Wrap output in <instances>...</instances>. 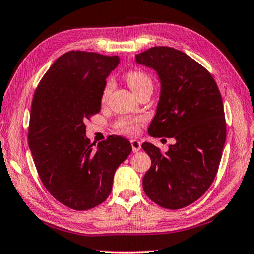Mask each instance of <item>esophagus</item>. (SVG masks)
<instances>
[{
	"label": "esophagus",
	"mask_w": 254,
	"mask_h": 254,
	"mask_svg": "<svg viewBox=\"0 0 254 254\" xmlns=\"http://www.w3.org/2000/svg\"><path fill=\"white\" fill-rule=\"evenodd\" d=\"M130 143H131V147H132V151H133V152H137V151L140 150V148H141L140 141L133 139V140L130 141Z\"/></svg>",
	"instance_id": "1"
}]
</instances>
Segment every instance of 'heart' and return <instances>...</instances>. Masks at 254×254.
<instances>
[{"label": "heart", "mask_w": 254, "mask_h": 254, "mask_svg": "<svg viewBox=\"0 0 254 254\" xmlns=\"http://www.w3.org/2000/svg\"><path fill=\"white\" fill-rule=\"evenodd\" d=\"M125 80L129 85V87L132 89L137 96L141 93L146 92V90H152V78L151 76L143 71L141 69H131L128 70L125 74ZM114 87V83L112 79H107L102 92V100L106 102L108 99L109 95H111ZM143 124L142 118H123L118 121L115 125V128L118 132L123 133V135L133 136L139 132V129Z\"/></svg>", "instance_id": "obj_1"}]
</instances>
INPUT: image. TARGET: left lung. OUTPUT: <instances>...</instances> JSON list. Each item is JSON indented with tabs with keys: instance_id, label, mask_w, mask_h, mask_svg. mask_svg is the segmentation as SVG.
I'll return each mask as SVG.
<instances>
[{
	"instance_id": "obj_1",
	"label": "left lung",
	"mask_w": 254,
	"mask_h": 254,
	"mask_svg": "<svg viewBox=\"0 0 254 254\" xmlns=\"http://www.w3.org/2000/svg\"><path fill=\"white\" fill-rule=\"evenodd\" d=\"M136 61L156 69L161 83L148 133L176 139L166 154L142 143L151 159L143 190L162 208H185L202 197L219 169L227 137L221 94L209 70L181 51L156 46L137 54Z\"/></svg>"
}]
</instances>
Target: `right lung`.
Returning a JSON list of instances; mask_svg holds the SVG:
<instances>
[{
    "instance_id": "obj_1",
    "label": "right lung",
    "mask_w": 254,
    "mask_h": 254,
    "mask_svg": "<svg viewBox=\"0 0 254 254\" xmlns=\"http://www.w3.org/2000/svg\"><path fill=\"white\" fill-rule=\"evenodd\" d=\"M117 56L70 51L57 59L33 95L28 146L43 185L70 209L88 210L111 194L115 171L130 154L119 136L94 143L85 122L100 112L102 92Z\"/></svg>"
}]
</instances>
